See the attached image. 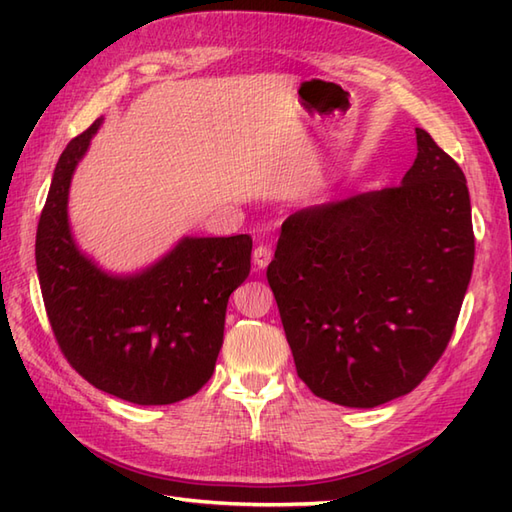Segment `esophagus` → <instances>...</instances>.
I'll return each mask as SVG.
<instances>
[{"label":"esophagus","instance_id":"1","mask_svg":"<svg viewBox=\"0 0 512 512\" xmlns=\"http://www.w3.org/2000/svg\"><path fill=\"white\" fill-rule=\"evenodd\" d=\"M270 259H273V248L268 244H259L253 250V262L257 268H266L270 264Z\"/></svg>","mask_w":512,"mask_h":512}]
</instances>
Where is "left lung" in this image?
I'll return each instance as SVG.
<instances>
[{
    "label": "left lung",
    "mask_w": 512,
    "mask_h": 512,
    "mask_svg": "<svg viewBox=\"0 0 512 512\" xmlns=\"http://www.w3.org/2000/svg\"><path fill=\"white\" fill-rule=\"evenodd\" d=\"M416 140L396 187L292 213L266 270L299 378L334 405L367 409L416 389L469 288L466 178L424 129Z\"/></svg>",
    "instance_id": "left-lung-1"
}]
</instances>
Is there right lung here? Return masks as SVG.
<instances>
[{"mask_svg":"<svg viewBox=\"0 0 512 512\" xmlns=\"http://www.w3.org/2000/svg\"><path fill=\"white\" fill-rule=\"evenodd\" d=\"M101 121L72 138L37 226V273L52 334L96 389L134 405H173L213 376L226 303L250 273V235L187 237L136 277H110L74 246L68 189Z\"/></svg>","mask_w":512,"mask_h":512,"instance_id":"right-lung-1","label":"right lung"}]
</instances>
